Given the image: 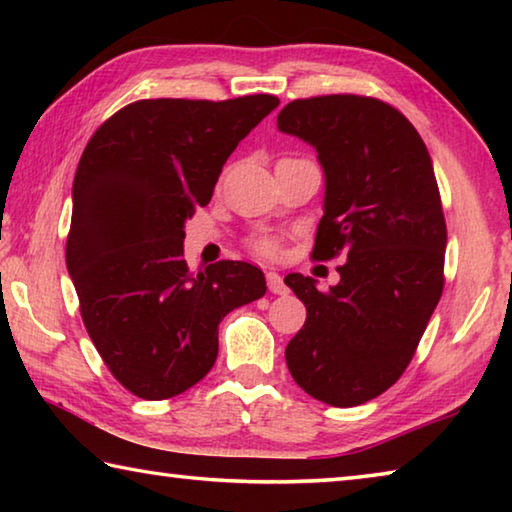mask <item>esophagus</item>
I'll use <instances>...</instances> for the list:
<instances>
[{"instance_id": "obj_1", "label": "esophagus", "mask_w": 512, "mask_h": 512, "mask_svg": "<svg viewBox=\"0 0 512 512\" xmlns=\"http://www.w3.org/2000/svg\"><path fill=\"white\" fill-rule=\"evenodd\" d=\"M266 282H268V291H271V293H277V296H282V293H287V284H284L280 273L268 271V273H266Z\"/></svg>"}]
</instances>
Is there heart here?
Here are the masks:
<instances>
[{"mask_svg":"<svg viewBox=\"0 0 512 512\" xmlns=\"http://www.w3.org/2000/svg\"><path fill=\"white\" fill-rule=\"evenodd\" d=\"M255 248H257V253H262V255H275L277 250H280V246H277V241L275 239H259L257 244H255Z\"/></svg>","mask_w":512,"mask_h":512,"instance_id":"obj_1","label":"heart"}]
</instances>
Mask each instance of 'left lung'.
<instances>
[{
    "mask_svg": "<svg viewBox=\"0 0 512 512\" xmlns=\"http://www.w3.org/2000/svg\"><path fill=\"white\" fill-rule=\"evenodd\" d=\"M277 128L314 146L325 173L311 255L345 257L329 291L284 277L307 307L284 357L311 397L359 406L400 379L443 293L447 228L431 155L400 110L357 94L291 101Z\"/></svg>",
    "mask_w": 512,
    "mask_h": 512,
    "instance_id": "1",
    "label": "left lung"
}]
</instances>
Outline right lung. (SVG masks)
<instances>
[{
	"label": "right lung",
	"instance_id": "right-lung-1",
	"mask_svg": "<svg viewBox=\"0 0 512 512\" xmlns=\"http://www.w3.org/2000/svg\"><path fill=\"white\" fill-rule=\"evenodd\" d=\"M277 106L273 94L144 99L103 121L85 146L72 187L67 271L94 348L142 400L198 384L219 354L221 320L266 293L264 273L246 262L192 275L183 241L225 160Z\"/></svg>",
	"mask_w": 512,
	"mask_h": 512
}]
</instances>
